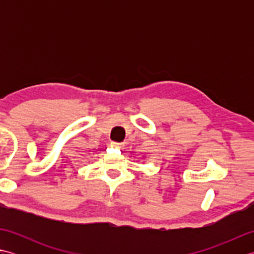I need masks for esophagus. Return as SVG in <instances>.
Returning a JSON list of instances; mask_svg holds the SVG:
<instances>
[{
    "instance_id": "obj_1",
    "label": "esophagus",
    "mask_w": 254,
    "mask_h": 254,
    "mask_svg": "<svg viewBox=\"0 0 254 254\" xmlns=\"http://www.w3.org/2000/svg\"><path fill=\"white\" fill-rule=\"evenodd\" d=\"M122 143H117V142H112L111 143V147L113 148H118V149H121L122 148Z\"/></svg>"
}]
</instances>
